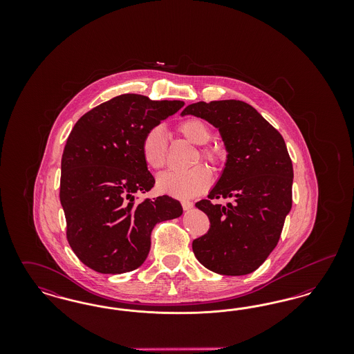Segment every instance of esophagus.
<instances>
[{
    "label": "esophagus",
    "instance_id": "34e87169",
    "mask_svg": "<svg viewBox=\"0 0 354 354\" xmlns=\"http://www.w3.org/2000/svg\"><path fill=\"white\" fill-rule=\"evenodd\" d=\"M182 207H183L185 211H188V209H191L194 207V203L188 202V201H182Z\"/></svg>",
    "mask_w": 354,
    "mask_h": 354
}]
</instances>
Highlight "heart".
I'll return each instance as SVG.
<instances>
[{"label": "heart", "mask_w": 354, "mask_h": 354, "mask_svg": "<svg viewBox=\"0 0 354 354\" xmlns=\"http://www.w3.org/2000/svg\"><path fill=\"white\" fill-rule=\"evenodd\" d=\"M179 134L194 145L202 144L199 155L211 166H216L221 153L214 146L207 145L211 139V129L201 118L185 119L178 124ZM169 140L163 127L155 126L146 131L140 143L143 162L152 169H162L167 158ZM211 183V172L204 166H195L187 171H166L156 179L159 192L178 199H191L204 192Z\"/></svg>", "instance_id": "obj_1"}]
</instances>
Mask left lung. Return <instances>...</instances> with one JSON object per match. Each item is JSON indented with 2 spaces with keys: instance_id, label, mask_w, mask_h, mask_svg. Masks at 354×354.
Wrapping results in <instances>:
<instances>
[{
  "instance_id": "8db88e82",
  "label": "left lung",
  "mask_w": 354,
  "mask_h": 354,
  "mask_svg": "<svg viewBox=\"0 0 354 354\" xmlns=\"http://www.w3.org/2000/svg\"><path fill=\"white\" fill-rule=\"evenodd\" d=\"M182 115L205 119L219 129L228 152L208 199L196 203L211 227L192 241L194 253L212 272L248 274L277 245L292 208L293 167L286 142L245 102H198L188 104ZM216 198H228L229 203H214Z\"/></svg>"
}]
</instances>
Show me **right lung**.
Returning a JSON list of instances; mask_svg holds the SVG:
<instances>
[{"label": "right lung", "mask_w": 354, "mask_h": 354, "mask_svg": "<svg viewBox=\"0 0 354 354\" xmlns=\"http://www.w3.org/2000/svg\"><path fill=\"white\" fill-rule=\"evenodd\" d=\"M185 106L123 94L94 107L75 123L61 162L59 201L71 250L88 268L124 273L140 267L151 247V231L183 214L167 195L135 203L155 179L143 162L147 130Z\"/></svg>", "instance_id": "add662e5"}]
</instances>
